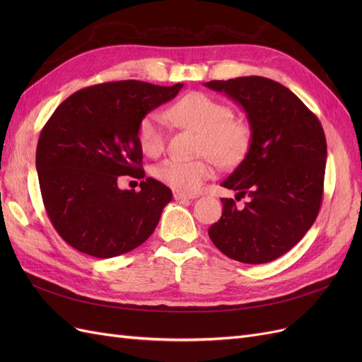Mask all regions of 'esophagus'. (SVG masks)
<instances>
[{
    "instance_id": "esophagus-1",
    "label": "esophagus",
    "mask_w": 362,
    "mask_h": 362,
    "mask_svg": "<svg viewBox=\"0 0 362 362\" xmlns=\"http://www.w3.org/2000/svg\"><path fill=\"white\" fill-rule=\"evenodd\" d=\"M173 198H175V201H189V199H194L196 196L194 194H185L182 192H175Z\"/></svg>"
}]
</instances>
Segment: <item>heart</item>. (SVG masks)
Masks as SVG:
<instances>
[{
  "mask_svg": "<svg viewBox=\"0 0 362 362\" xmlns=\"http://www.w3.org/2000/svg\"><path fill=\"white\" fill-rule=\"evenodd\" d=\"M166 116L173 124L199 133L198 152L210 157L218 168L238 166L247 156L252 144V127L245 119L234 117L233 107L204 92H190L175 101ZM140 149L149 157L160 156L166 146L161 119L149 113L137 125ZM160 181L181 192L198 190L204 181L211 178L210 160L168 158L156 169Z\"/></svg>",
  "mask_w": 362,
  "mask_h": 362,
  "instance_id": "1",
  "label": "heart"
}]
</instances>
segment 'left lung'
<instances>
[{"instance_id":"1","label":"left lung","mask_w":362,"mask_h":362,"mask_svg":"<svg viewBox=\"0 0 362 362\" xmlns=\"http://www.w3.org/2000/svg\"><path fill=\"white\" fill-rule=\"evenodd\" d=\"M243 107L252 127L247 156L222 182L249 198L243 208L221 199L208 229L216 247L246 264H264L299 243L323 198L326 137L320 120L286 86L264 76L205 83Z\"/></svg>"}]
</instances>
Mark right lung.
<instances>
[{
	"label": "right lung",
	"instance_id": "add662e5",
	"mask_svg": "<svg viewBox=\"0 0 362 362\" xmlns=\"http://www.w3.org/2000/svg\"><path fill=\"white\" fill-rule=\"evenodd\" d=\"M184 84L101 83L66 98L42 128L36 169L43 205L59 235L96 258L127 254L149 238L172 192L146 178L140 192L117 178H144L137 125Z\"/></svg>",
	"mask_w": 362,
	"mask_h": 362
}]
</instances>
